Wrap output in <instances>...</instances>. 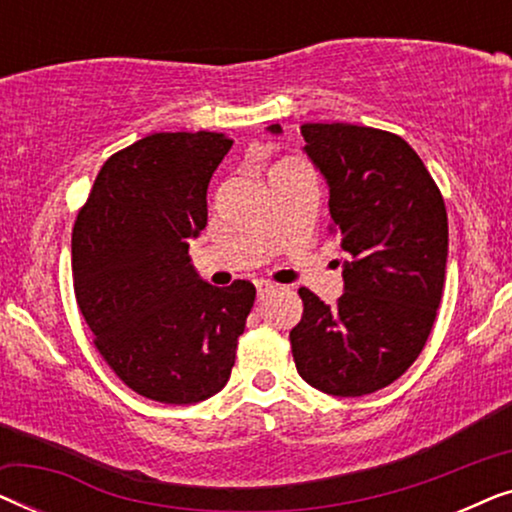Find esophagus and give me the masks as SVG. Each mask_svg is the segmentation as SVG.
Returning a JSON list of instances; mask_svg holds the SVG:
<instances>
[{
	"label": "esophagus",
	"mask_w": 512,
	"mask_h": 512,
	"mask_svg": "<svg viewBox=\"0 0 512 512\" xmlns=\"http://www.w3.org/2000/svg\"><path fill=\"white\" fill-rule=\"evenodd\" d=\"M270 291H275V284H270V282H256V293H258V298H265L268 296Z\"/></svg>",
	"instance_id": "esophagus-1"
}]
</instances>
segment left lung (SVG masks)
I'll use <instances>...</instances> for the list:
<instances>
[{"label":"left lung","mask_w":512,"mask_h":512,"mask_svg":"<svg viewBox=\"0 0 512 512\" xmlns=\"http://www.w3.org/2000/svg\"><path fill=\"white\" fill-rule=\"evenodd\" d=\"M268 130L282 132L279 123ZM300 135L328 184L331 230L347 261L335 305L298 291L293 361L324 394L366 396L398 380L429 340L445 284V202L422 158L394 132L305 123Z\"/></svg>","instance_id":"8db88e82"}]
</instances>
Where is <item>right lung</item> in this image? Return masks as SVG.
I'll use <instances>...</instances> for the list:
<instances>
[{"instance_id":"right-lung-1","label":"right lung","mask_w":512,"mask_h":512,"mask_svg":"<svg viewBox=\"0 0 512 512\" xmlns=\"http://www.w3.org/2000/svg\"><path fill=\"white\" fill-rule=\"evenodd\" d=\"M233 139L156 132L102 165L72 233L74 293L95 347L139 396L188 405L219 394L256 289L193 270L207 186Z\"/></svg>"}]
</instances>
